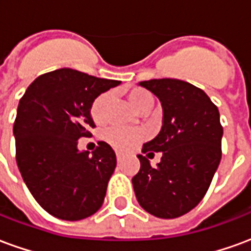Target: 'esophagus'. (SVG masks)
I'll return each mask as SVG.
<instances>
[{"instance_id": "esophagus-1", "label": "esophagus", "mask_w": 251, "mask_h": 251, "mask_svg": "<svg viewBox=\"0 0 251 251\" xmlns=\"http://www.w3.org/2000/svg\"><path fill=\"white\" fill-rule=\"evenodd\" d=\"M115 156H117V160H118V161H121V158H122V154H121L120 152H117V153H115Z\"/></svg>"}]
</instances>
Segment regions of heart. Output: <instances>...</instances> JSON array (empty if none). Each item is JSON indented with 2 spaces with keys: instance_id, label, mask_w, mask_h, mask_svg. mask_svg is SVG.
<instances>
[{
  "instance_id": "1",
  "label": "heart",
  "mask_w": 251,
  "mask_h": 251,
  "mask_svg": "<svg viewBox=\"0 0 251 251\" xmlns=\"http://www.w3.org/2000/svg\"><path fill=\"white\" fill-rule=\"evenodd\" d=\"M127 99L140 114H145L152 109L154 104V97L151 91L144 88H131L127 93ZM110 107V94L100 93L95 97L93 103L90 106V114L95 124L102 125L107 120ZM144 138L140 130H129V129H121V127H111L104 133V140L109 142L111 147L118 151H130L140 144Z\"/></svg>"
}]
</instances>
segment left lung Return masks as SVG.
Segmentation results:
<instances>
[{
	"label": "left lung",
	"instance_id": "8db88e82",
	"mask_svg": "<svg viewBox=\"0 0 251 251\" xmlns=\"http://www.w3.org/2000/svg\"><path fill=\"white\" fill-rule=\"evenodd\" d=\"M140 86L163 106V126L142 153L163 152L157 167L138 154L141 168L131 179L144 210L163 219L184 215L204 198L222 157L223 127L208 95L179 79H151ZM149 154V153H148Z\"/></svg>",
	"mask_w": 251,
	"mask_h": 251
}]
</instances>
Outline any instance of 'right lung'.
Segmentation results:
<instances>
[{
    "label": "right lung",
    "mask_w": 251,
    "mask_h": 251,
    "mask_svg": "<svg viewBox=\"0 0 251 251\" xmlns=\"http://www.w3.org/2000/svg\"><path fill=\"white\" fill-rule=\"evenodd\" d=\"M118 84L60 68L36 77L20 99L13 126L17 167L36 201L55 218L80 221L103 204L114 151L99 141L88 154L77 149V140L95 127L90 114L95 97Z\"/></svg>",
    "instance_id": "obj_1"
}]
</instances>
